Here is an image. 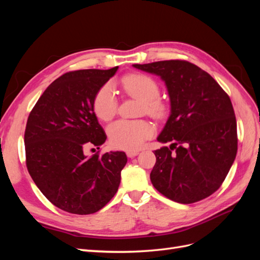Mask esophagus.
Segmentation results:
<instances>
[{
	"label": "esophagus",
	"instance_id": "esophagus-1",
	"mask_svg": "<svg viewBox=\"0 0 260 260\" xmlns=\"http://www.w3.org/2000/svg\"><path fill=\"white\" fill-rule=\"evenodd\" d=\"M139 154V151H127V156L129 158H132V157H136Z\"/></svg>",
	"mask_w": 260,
	"mask_h": 260
}]
</instances>
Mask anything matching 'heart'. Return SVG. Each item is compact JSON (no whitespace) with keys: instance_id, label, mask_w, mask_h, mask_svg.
<instances>
[{"instance_id":"b5f03b06","label":"heart","mask_w":260,"mask_h":260,"mask_svg":"<svg viewBox=\"0 0 260 260\" xmlns=\"http://www.w3.org/2000/svg\"><path fill=\"white\" fill-rule=\"evenodd\" d=\"M121 83L129 95L142 101V112L156 118H161L166 113V105L158 99L159 86L153 78L140 74L129 75L123 78ZM117 106V96L112 84L102 86L93 101L94 113L100 119L109 120L115 116ZM107 132L113 146L135 151L153 136L154 128L145 120L120 119L109 125Z\"/></svg>"}]
</instances>
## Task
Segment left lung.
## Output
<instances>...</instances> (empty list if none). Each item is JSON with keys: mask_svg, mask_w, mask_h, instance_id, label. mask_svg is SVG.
I'll use <instances>...</instances> for the list:
<instances>
[{"mask_svg": "<svg viewBox=\"0 0 260 260\" xmlns=\"http://www.w3.org/2000/svg\"><path fill=\"white\" fill-rule=\"evenodd\" d=\"M132 66L158 76L170 101V114L157 141L174 143L154 152L152 184L181 204L208 198L222 184L237 156V120L230 98L209 74L185 60Z\"/></svg>", "mask_w": 260, "mask_h": 260, "instance_id": "obj_1", "label": "left lung"}]
</instances>
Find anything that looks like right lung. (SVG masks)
Listing matches in <instances>:
<instances>
[{
  "mask_svg": "<svg viewBox=\"0 0 260 260\" xmlns=\"http://www.w3.org/2000/svg\"><path fill=\"white\" fill-rule=\"evenodd\" d=\"M117 70L84 69L62 75L46 88L28 117L29 174L46 199L72 214L89 215L103 208L118 191L128 160L119 151L91 157L83 152L107 139L93 101Z\"/></svg>",
  "mask_w": 260,
  "mask_h": 260,
  "instance_id": "1",
  "label": "right lung"
}]
</instances>
